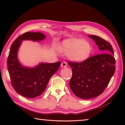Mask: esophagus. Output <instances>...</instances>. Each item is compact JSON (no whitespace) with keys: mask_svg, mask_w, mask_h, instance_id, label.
<instances>
[{"mask_svg":"<svg viewBox=\"0 0 125 125\" xmlns=\"http://www.w3.org/2000/svg\"><path fill=\"white\" fill-rule=\"evenodd\" d=\"M61 67H67V63L65 61H63V62L61 63Z\"/></svg>","mask_w":125,"mask_h":125,"instance_id":"1","label":"esophagus"}]
</instances>
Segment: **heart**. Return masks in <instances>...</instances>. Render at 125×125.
Returning <instances> with one entry per match:
<instances>
[{"mask_svg":"<svg viewBox=\"0 0 125 125\" xmlns=\"http://www.w3.org/2000/svg\"><path fill=\"white\" fill-rule=\"evenodd\" d=\"M59 50L61 52L68 54L71 60L82 62L89 57L92 52V47L89 43L82 40L69 39L62 42Z\"/></svg>","mask_w":125,"mask_h":125,"instance_id":"heart-1","label":"heart"}]
</instances>
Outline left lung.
<instances>
[{
  "label": "left lung",
  "mask_w": 125,
  "mask_h": 125,
  "mask_svg": "<svg viewBox=\"0 0 125 125\" xmlns=\"http://www.w3.org/2000/svg\"><path fill=\"white\" fill-rule=\"evenodd\" d=\"M102 53L81 62L68 61L72 68L69 86L76 96L89 99L100 95L108 85L115 71L113 47L108 41L96 35H89Z\"/></svg>",
  "instance_id": "8db88e82"
}]
</instances>
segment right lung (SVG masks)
Listing matches in <instances>:
<instances>
[{"label": "right lung", "mask_w": 125, "mask_h": 125, "mask_svg": "<svg viewBox=\"0 0 125 125\" xmlns=\"http://www.w3.org/2000/svg\"><path fill=\"white\" fill-rule=\"evenodd\" d=\"M45 39V35L42 33L27 32L17 37L10 47L7 66L11 85L17 93L27 98H34L42 94L61 62L42 63L32 68L22 67L17 57L18 48L22 40L38 41Z\"/></svg>", "instance_id": "add662e5"}]
</instances>
